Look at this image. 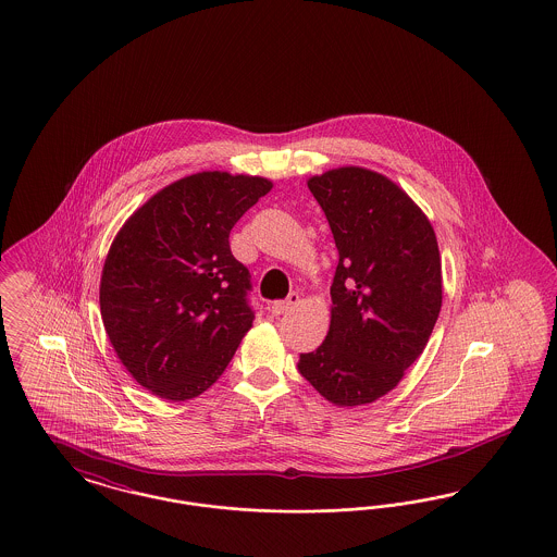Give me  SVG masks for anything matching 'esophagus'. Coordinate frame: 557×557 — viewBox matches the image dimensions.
Returning <instances> with one entry per match:
<instances>
[{"label":"esophagus","instance_id":"34e87169","mask_svg":"<svg viewBox=\"0 0 557 557\" xmlns=\"http://www.w3.org/2000/svg\"><path fill=\"white\" fill-rule=\"evenodd\" d=\"M300 302V296L296 292H292L286 300H277L271 305V312L273 314H284V312L292 311L296 305Z\"/></svg>","mask_w":557,"mask_h":557}]
</instances>
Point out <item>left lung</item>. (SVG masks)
Returning a JSON list of instances; mask_svg holds the SVG:
<instances>
[{
    "mask_svg": "<svg viewBox=\"0 0 557 557\" xmlns=\"http://www.w3.org/2000/svg\"><path fill=\"white\" fill-rule=\"evenodd\" d=\"M339 255L325 342L298 371L337 406L392 392L423 355L442 311V259L433 225L400 186L364 168L309 180Z\"/></svg>",
    "mask_w": 557,
    "mask_h": 557,
    "instance_id": "8db88e82",
    "label": "left lung"
}]
</instances>
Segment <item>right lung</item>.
<instances>
[{"mask_svg": "<svg viewBox=\"0 0 557 557\" xmlns=\"http://www.w3.org/2000/svg\"><path fill=\"white\" fill-rule=\"evenodd\" d=\"M271 186L259 176L193 174L117 232L101 275V317L122 364L159 398L209 389L250 330V273L234 259L230 232Z\"/></svg>", "mask_w": 557, "mask_h": 557, "instance_id": "1", "label": "right lung"}]
</instances>
